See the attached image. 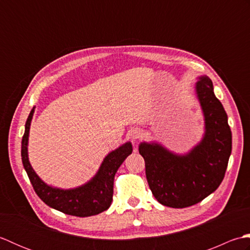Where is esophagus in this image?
<instances>
[{"mask_svg": "<svg viewBox=\"0 0 250 250\" xmlns=\"http://www.w3.org/2000/svg\"><path fill=\"white\" fill-rule=\"evenodd\" d=\"M130 135H131V137H132V139H133V140L140 139V136H141V130L137 129V128H134L133 130H131Z\"/></svg>", "mask_w": 250, "mask_h": 250, "instance_id": "obj_1", "label": "esophagus"}]
</instances>
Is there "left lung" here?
Here are the masks:
<instances>
[{"mask_svg":"<svg viewBox=\"0 0 250 250\" xmlns=\"http://www.w3.org/2000/svg\"><path fill=\"white\" fill-rule=\"evenodd\" d=\"M196 93L205 117V135L188 155L176 156L158 144L142 143L146 178L159 203L184 208L199 203L219 187L232 150L228 116L206 76L196 83Z\"/></svg>","mask_w":250,"mask_h":250,"instance_id":"obj_1","label":"left lung"}]
</instances>
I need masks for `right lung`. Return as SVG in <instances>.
Listing matches in <instances>:
<instances>
[{"instance_id": "1", "label": "right lung", "mask_w": 250, "mask_h": 250, "mask_svg": "<svg viewBox=\"0 0 250 250\" xmlns=\"http://www.w3.org/2000/svg\"><path fill=\"white\" fill-rule=\"evenodd\" d=\"M33 113L34 108L31 110L25 122L24 134L21 142V158L36 194L45 204L72 216L89 217L108 209L113 201L115 174L125 158L132 153L131 143H125L118 149L110 152L104 159L98 174L88 184L71 190L51 188L37 176L28 159L29 131Z\"/></svg>"}]
</instances>
